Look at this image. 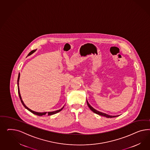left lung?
Wrapping results in <instances>:
<instances>
[{
  "label": "left lung",
  "instance_id": "left-lung-1",
  "mask_svg": "<svg viewBox=\"0 0 150 150\" xmlns=\"http://www.w3.org/2000/svg\"><path fill=\"white\" fill-rule=\"evenodd\" d=\"M87 105H88V107L90 108V109H91V110H92L93 112H94L95 113L97 114H98V115H102V116H104V117H105L106 118H114V117H117V116L109 115H108V114H107L103 113L100 112L99 111H98V110H96V109H94L93 107H91V105H90V104L88 103V102H87Z\"/></svg>",
  "mask_w": 150,
  "mask_h": 150
}]
</instances>
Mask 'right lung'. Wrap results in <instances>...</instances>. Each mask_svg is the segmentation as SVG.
I'll use <instances>...</instances> for the list:
<instances>
[{
    "label": "right lung",
    "instance_id": "obj_1",
    "mask_svg": "<svg viewBox=\"0 0 150 150\" xmlns=\"http://www.w3.org/2000/svg\"><path fill=\"white\" fill-rule=\"evenodd\" d=\"M36 50H33L31 51V52H30V53H29V54H28L27 56H29V55H30L32 54V53H33ZM20 73L18 74V95H19V97H20V99L21 100V103H22V104H23V105L27 109V110H28L30 112H31V113H32L33 114H35V115H38V116H42L43 115H45V114L47 113L48 114V115H53V114H54L57 113H58L60 111H61L63 108H64L63 107L62 108H61L60 109H59V110H56V111H54V112H48V113H47V112H43V113H38V112H34V111H33L32 110H31V109H29L28 108H27V107L26 106V105L24 104V103H23V100H22V98H21V95H20V90H19V86H18V84H19V83H18V82H19V79H20Z\"/></svg>",
    "mask_w": 150,
    "mask_h": 150
}]
</instances>
